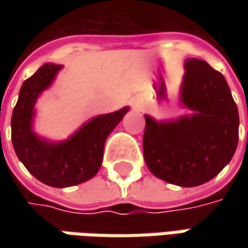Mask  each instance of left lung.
<instances>
[{"label":"left lung","instance_id":"1","mask_svg":"<svg viewBox=\"0 0 248 248\" xmlns=\"http://www.w3.org/2000/svg\"><path fill=\"white\" fill-rule=\"evenodd\" d=\"M179 99L190 116L156 121L145 116L143 156L150 172L168 184L199 186L217 176L239 142V111L219 72L186 59Z\"/></svg>","mask_w":248,"mask_h":248}]
</instances>
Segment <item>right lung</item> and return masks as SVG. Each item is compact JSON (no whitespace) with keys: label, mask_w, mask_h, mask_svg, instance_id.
Masks as SVG:
<instances>
[{"label":"right lung","mask_w":248,"mask_h":248,"mask_svg":"<svg viewBox=\"0 0 248 248\" xmlns=\"http://www.w3.org/2000/svg\"><path fill=\"white\" fill-rule=\"evenodd\" d=\"M62 67V64L45 63L22 84L11 120L16 156L30 174L53 187L78 185L96 175L102 166L106 138L128 111V108H123L96 116L62 142L40 138L33 131L34 105Z\"/></svg>","instance_id":"right-lung-1"}]
</instances>
